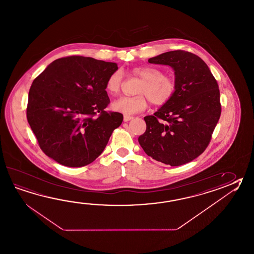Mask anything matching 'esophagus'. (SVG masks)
I'll use <instances>...</instances> for the list:
<instances>
[{
	"instance_id": "1",
	"label": "esophagus",
	"mask_w": 254,
	"mask_h": 254,
	"mask_svg": "<svg viewBox=\"0 0 254 254\" xmlns=\"http://www.w3.org/2000/svg\"><path fill=\"white\" fill-rule=\"evenodd\" d=\"M131 119H133V117L132 116H128V115H125L124 116V121L125 122H127V121H129Z\"/></svg>"
}]
</instances>
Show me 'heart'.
<instances>
[{"mask_svg": "<svg viewBox=\"0 0 254 254\" xmlns=\"http://www.w3.org/2000/svg\"><path fill=\"white\" fill-rule=\"evenodd\" d=\"M130 74L140 78L142 83L134 98H121L112 104V108L125 115H132L144 111L150 100L155 106H162L167 103L176 92L175 79L165 75L163 70L152 66H140L133 67ZM123 84V74L119 70L111 73L106 82V90L111 96L120 94Z\"/></svg>", "mask_w": 254, "mask_h": 254, "instance_id": "1", "label": "heart"}]
</instances>
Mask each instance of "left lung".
Returning <instances> with one entry per match:
<instances>
[{
	"label": "left lung",
	"instance_id": "obj_1",
	"mask_svg": "<svg viewBox=\"0 0 254 254\" xmlns=\"http://www.w3.org/2000/svg\"><path fill=\"white\" fill-rule=\"evenodd\" d=\"M148 63L168 65L176 75V92L153 116L138 137L145 154L171 166L185 165L206 149L221 116L220 90L206 63L186 51L165 52Z\"/></svg>",
	"mask_w": 254,
	"mask_h": 254
}]
</instances>
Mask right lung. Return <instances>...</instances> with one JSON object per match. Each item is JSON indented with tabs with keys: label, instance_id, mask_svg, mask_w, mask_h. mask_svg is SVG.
Returning a JSON list of instances; mask_svg holds the SVG:
<instances>
[{
	"label": "right lung",
	"instance_id": "add662e5",
	"mask_svg": "<svg viewBox=\"0 0 254 254\" xmlns=\"http://www.w3.org/2000/svg\"><path fill=\"white\" fill-rule=\"evenodd\" d=\"M117 63L69 56L51 63L31 84L27 119L44 154L63 166L81 167L103 152L123 121L107 112L106 82Z\"/></svg>",
	"mask_w": 254,
	"mask_h": 254
}]
</instances>
